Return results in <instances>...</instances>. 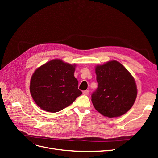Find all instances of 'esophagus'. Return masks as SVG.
Wrapping results in <instances>:
<instances>
[{"label":"esophagus","instance_id":"esophagus-1","mask_svg":"<svg viewBox=\"0 0 158 158\" xmlns=\"http://www.w3.org/2000/svg\"><path fill=\"white\" fill-rule=\"evenodd\" d=\"M83 93L84 95H87L89 94V91L88 90H85V91H83Z\"/></svg>","mask_w":158,"mask_h":158}]
</instances>
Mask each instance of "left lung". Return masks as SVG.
<instances>
[{"mask_svg":"<svg viewBox=\"0 0 158 158\" xmlns=\"http://www.w3.org/2000/svg\"><path fill=\"white\" fill-rule=\"evenodd\" d=\"M98 87L92 95L96 110L113 118L127 113L135 101L138 90L134 78L117 60L95 68Z\"/></svg>","mask_w":158,"mask_h":158,"instance_id":"8db88e82","label":"left lung"}]
</instances>
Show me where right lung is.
Instances as JSON below:
<instances>
[{"label": "right lung", "instance_id": "right-lung-1", "mask_svg": "<svg viewBox=\"0 0 158 158\" xmlns=\"http://www.w3.org/2000/svg\"><path fill=\"white\" fill-rule=\"evenodd\" d=\"M76 64L53 59L33 72L30 91L35 103L49 112H57L70 106L82 94L74 77Z\"/></svg>", "mask_w": 158, "mask_h": 158}]
</instances>
